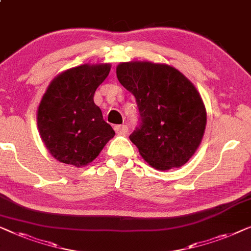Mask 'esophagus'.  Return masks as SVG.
I'll list each match as a JSON object with an SVG mask.
<instances>
[{
	"label": "esophagus",
	"mask_w": 251,
	"mask_h": 251,
	"mask_svg": "<svg viewBox=\"0 0 251 251\" xmlns=\"http://www.w3.org/2000/svg\"><path fill=\"white\" fill-rule=\"evenodd\" d=\"M115 130L117 134H121V135H125V134L128 132V127L127 125H116Z\"/></svg>",
	"instance_id": "obj_1"
}]
</instances>
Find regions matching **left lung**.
<instances>
[{
    "label": "left lung",
    "instance_id": "1",
    "mask_svg": "<svg viewBox=\"0 0 251 251\" xmlns=\"http://www.w3.org/2000/svg\"><path fill=\"white\" fill-rule=\"evenodd\" d=\"M116 73L119 83L135 97L140 122L129 140L143 159L159 171L184 165L206 128V109L199 92L167 65L124 62Z\"/></svg>",
    "mask_w": 251,
    "mask_h": 251
}]
</instances>
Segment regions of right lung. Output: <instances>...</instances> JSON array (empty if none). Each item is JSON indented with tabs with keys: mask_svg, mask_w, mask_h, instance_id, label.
<instances>
[{
	"mask_svg": "<svg viewBox=\"0 0 251 251\" xmlns=\"http://www.w3.org/2000/svg\"><path fill=\"white\" fill-rule=\"evenodd\" d=\"M110 65H83L60 74L43 95L37 111L41 137L56 160L82 167L94 160L115 135L94 103L95 90Z\"/></svg>",
	"mask_w": 251,
	"mask_h": 251,
	"instance_id": "obj_1",
	"label": "right lung"
}]
</instances>
